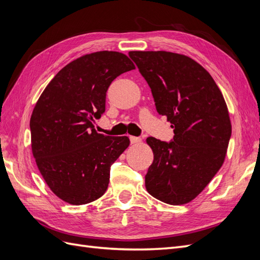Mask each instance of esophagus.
I'll use <instances>...</instances> for the list:
<instances>
[{
	"mask_svg": "<svg viewBox=\"0 0 260 260\" xmlns=\"http://www.w3.org/2000/svg\"><path fill=\"white\" fill-rule=\"evenodd\" d=\"M130 141L132 144H136V143H140L141 141H142V139L139 138V137H130Z\"/></svg>",
	"mask_w": 260,
	"mask_h": 260,
	"instance_id": "34e87169",
	"label": "esophagus"
}]
</instances>
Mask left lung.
<instances>
[{
	"instance_id": "8db88e82",
	"label": "left lung",
	"mask_w": 260,
	"mask_h": 260,
	"mask_svg": "<svg viewBox=\"0 0 260 260\" xmlns=\"http://www.w3.org/2000/svg\"><path fill=\"white\" fill-rule=\"evenodd\" d=\"M151 88L156 109L174 128V141L147 138L154 160L145 176L153 198L170 205L190 203L222 166L232 125L229 111L207 70L183 54L131 51Z\"/></svg>"
}]
</instances>
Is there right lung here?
Listing matches in <instances>:
<instances>
[{
    "instance_id": "right-lung-1",
    "label": "right lung",
    "mask_w": 260,
    "mask_h": 260,
    "mask_svg": "<svg viewBox=\"0 0 260 260\" xmlns=\"http://www.w3.org/2000/svg\"><path fill=\"white\" fill-rule=\"evenodd\" d=\"M132 69L135 64L119 52L85 54L61 68L37 101L31 149L46 184L61 201L84 205L106 192L112 164L130 140L101 135L92 121L105 112L112 81Z\"/></svg>"
}]
</instances>
